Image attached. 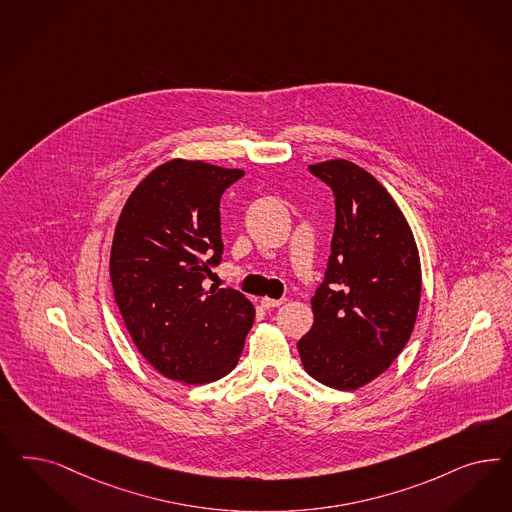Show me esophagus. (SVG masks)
Masks as SVG:
<instances>
[{
  "label": "esophagus",
  "instance_id": "1",
  "mask_svg": "<svg viewBox=\"0 0 512 512\" xmlns=\"http://www.w3.org/2000/svg\"><path fill=\"white\" fill-rule=\"evenodd\" d=\"M260 303H262V307H265V309H273V307H281L282 303H286V297H282V299L262 297V299H260Z\"/></svg>",
  "mask_w": 512,
  "mask_h": 512
}]
</instances>
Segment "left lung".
<instances>
[{"label":"left lung","instance_id":"obj_1","mask_svg":"<svg viewBox=\"0 0 512 512\" xmlns=\"http://www.w3.org/2000/svg\"><path fill=\"white\" fill-rule=\"evenodd\" d=\"M309 169L333 190L335 231L311 299L313 328L297 350L313 379L358 390L392 365L413 333L420 254L407 218L371 173L347 160Z\"/></svg>","mask_w":512,"mask_h":512}]
</instances>
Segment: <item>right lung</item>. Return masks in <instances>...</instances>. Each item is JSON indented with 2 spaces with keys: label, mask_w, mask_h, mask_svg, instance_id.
Here are the masks:
<instances>
[{
  "label": "right lung",
  "mask_w": 512,
  "mask_h": 512,
  "mask_svg": "<svg viewBox=\"0 0 512 512\" xmlns=\"http://www.w3.org/2000/svg\"><path fill=\"white\" fill-rule=\"evenodd\" d=\"M245 175L201 160L158 165L116 222L111 282L143 358L184 384L222 379L237 365L254 307L237 290L205 288L222 258L220 198Z\"/></svg>",
  "instance_id": "1"
}]
</instances>
